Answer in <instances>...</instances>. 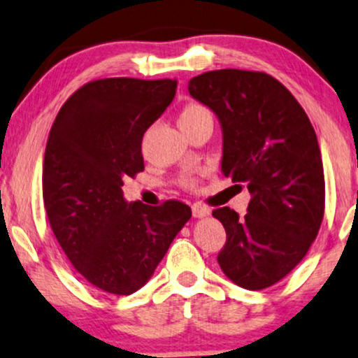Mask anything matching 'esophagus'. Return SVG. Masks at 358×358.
<instances>
[{"label":"esophagus","mask_w":358,"mask_h":358,"mask_svg":"<svg viewBox=\"0 0 358 358\" xmlns=\"http://www.w3.org/2000/svg\"><path fill=\"white\" fill-rule=\"evenodd\" d=\"M210 214V209L202 202H194L192 204V215L194 217H206Z\"/></svg>","instance_id":"1"}]
</instances>
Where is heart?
Wrapping results in <instances>:
<instances>
[{
    "mask_svg": "<svg viewBox=\"0 0 358 358\" xmlns=\"http://www.w3.org/2000/svg\"><path fill=\"white\" fill-rule=\"evenodd\" d=\"M204 116H210L209 109H207L206 106H202V104L191 103V104H187L186 108L182 109V111H180V114H179V124H184V122L196 121V119L204 117ZM197 182H199V179H197L196 176H192V174L184 176V178L180 179V184H182V186L187 187V189H194V187L197 186Z\"/></svg>",
    "mask_w": 358,
    "mask_h": 358,
    "instance_id": "1",
    "label": "heart"
}]
</instances>
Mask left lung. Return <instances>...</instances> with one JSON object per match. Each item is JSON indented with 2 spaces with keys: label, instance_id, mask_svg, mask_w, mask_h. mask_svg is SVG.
Returning <instances> with one entry per match:
<instances>
[{
  "label": "left lung",
  "instance_id": "left-lung-1",
  "mask_svg": "<svg viewBox=\"0 0 358 358\" xmlns=\"http://www.w3.org/2000/svg\"><path fill=\"white\" fill-rule=\"evenodd\" d=\"M194 99L222 126V172L250 192L247 214L214 209L227 241L222 272L249 290L267 289L306 257L325 209L320 148L306 111L271 74L207 71L189 81Z\"/></svg>",
  "mask_w": 358,
  "mask_h": 358
}]
</instances>
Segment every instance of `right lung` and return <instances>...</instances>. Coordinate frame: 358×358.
<instances>
[{
    "mask_svg": "<svg viewBox=\"0 0 358 358\" xmlns=\"http://www.w3.org/2000/svg\"><path fill=\"white\" fill-rule=\"evenodd\" d=\"M176 79L106 78L71 94L52 122L43 201L61 249L104 292L129 295L152 277L191 207H151L122 197L124 178L144 171L143 136L176 96Z\"/></svg>",
    "mask_w": 358,
    "mask_h": 358,
    "instance_id": "obj_1",
    "label": "right lung"
}]
</instances>
